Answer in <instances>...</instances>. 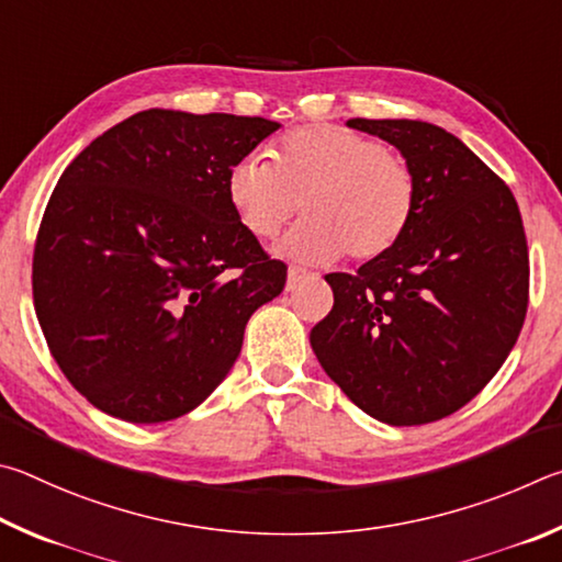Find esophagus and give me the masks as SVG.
I'll return each instance as SVG.
<instances>
[{
	"label": "esophagus",
	"mask_w": 562,
	"mask_h": 562,
	"mask_svg": "<svg viewBox=\"0 0 562 562\" xmlns=\"http://www.w3.org/2000/svg\"><path fill=\"white\" fill-rule=\"evenodd\" d=\"M306 279H311V276L306 273V271H301V269H289V279H286V291H293L299 286V283H303Z\"/></svg>",
	"instance_id": "34e87169"
}]
</instances>
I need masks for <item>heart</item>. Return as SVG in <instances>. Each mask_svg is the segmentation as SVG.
<instances>
[{
    "mask_svg": "<svg viewBox=\"0 0 562 562\" xmlns=\"http://www.w3.org/2000/svg\"><path fill=\"white\" fill-rule=\"evenodd\" d=\"M226 200L256 239H271L293 214H306L276 251L326 263L387 254L415 214L409 165L375 137L338 125H308L271 147V162L244 157L226 172Z\"/></svg>",
    "mask_w": 562,
    "mask_h": 562,
    "instance_id": "obj_1",
    "label": "heart"
}]
</instances>
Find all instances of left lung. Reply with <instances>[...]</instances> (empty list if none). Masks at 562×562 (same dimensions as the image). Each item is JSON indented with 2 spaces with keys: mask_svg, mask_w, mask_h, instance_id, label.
<instances>
[{
  "mask_svg": "<svg viewBox=\"0 0 562 562\" xmlns=\"http://www.w3.org/2000/svg\"><path fill=\"white\" fill-rule=\"evenodd\" d=\"M395 145L417 184L387 254L328 273L333 311L311 330L328 378L378 422L427 425L474 400L514 350L528 306V246L508 187L445 127L352 117Z\"/></svg>",
  "mask_w": 562,
  "mask_h": 562,
  "instance_id": "left-lung-1",
  "label": "left lung"
}]
</instances>
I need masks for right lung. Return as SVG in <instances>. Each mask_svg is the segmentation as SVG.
I'll return each instance as SVG.
<instances>
[{
  "instance_id": "right-lung-1",
  "label": "right lung",
  "mask_w": 562,
  "mask_h": 562,
  "mask_svg": "<svg viewBox=\"0 0 562 562\" xmlns=\"http://www.w3.org/2000/svg\"><path fill=\"white\" fill-rule=\"evenodd\" d=\"M281 123L135 113L58 177L34 249V308L68 382L157 425L212 395L256 308L286 283L226 200V172Z\"/></svg>"
}]
</instances>
